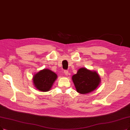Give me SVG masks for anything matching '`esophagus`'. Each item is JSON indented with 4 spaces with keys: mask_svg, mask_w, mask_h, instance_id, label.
<instances>
[{
    "mask_svg": "<svg viewBox=\"0 0 130 130\" xmlns=\"http://www.w3.org/2000/svg\"><path fill=\"white\" fill-rule=\"evenodd\" d=\"M63 73H64L66 76H68V75H69V72H68V71H67V70H64Z\"/></svg>",
    "mask_w": 130,
    "mask_h": 130,
    "instance_id": "1",
    "label": "esophagus"
}]
</instances>
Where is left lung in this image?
<instances>
[{
  "instance_id": "left-lung-1",
  "label": "left lung",
  "mask_w": 130,
  "mask_h": 130,
  "mask_svg": "<svg viewBox=\"0 0 130 130\" xmlns=\"http://www.w3.org/2000/svg\"><path fill=\"white\" fill-rule=\"evenodd\" d=\"M76 89L80 94H87L95 90L101 79L96 71L81 68L72 77Z\"/></svg>"
}]
</instances>
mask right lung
Here are the masks:
<instances>
[{
    "instance_id": "obj_1",
    "label": "right lung",
    "mask_w": 130,
    "mask_h": 130,
    "mask_svg": "<svg viewBox=\"0 0 130 130\" xmlns=\"http://www.w3.org/2000/svg\"><path fill=\"white\" fill-rule=\"evenodd\" d=\"M58 76L48 69H44L36 73L33 77L34 84L37 90L42 92L50 91Z\"/></svg>"
}]
</instances>
